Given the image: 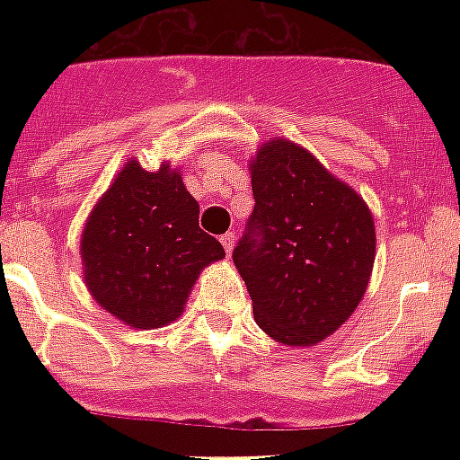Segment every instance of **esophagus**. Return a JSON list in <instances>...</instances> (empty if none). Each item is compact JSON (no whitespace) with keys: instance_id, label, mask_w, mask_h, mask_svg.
I'll return each mask as SVG.
<instances>
[{"instance_id":"esophagus-1","label":"esophagus","mask_w":460,"mask_h":460,"mask_svg":"<svg viewBox=\"0 0 460 460\" xmlns=\"http://www.w3.org/2000/svg\"><path fill=\"white\" fill-rule=\"evenodd\" d=\"M222 245L224 251H226V255H231V252H234V245H236V234H224Z\"/></svg>"}]
</instances>
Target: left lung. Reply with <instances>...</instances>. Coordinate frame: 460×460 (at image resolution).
Instances as JSON below:
<instances>
[{
	"instance_id": "8db88e82",
	"label": "left lung",
	"mask_w": 460,
	"mask_h": 460,
	"mask_svg": "<svg viewBox=\"0 0 460 460\" xmlns=\"http://www.w3.org/2000/svg\"><path fill=\"white\" fill-rule=\"evenodd\" d=\"M248 169L255 209L234 265L258 327L284 346H314L367 291L377 243L372 212L294 140L262 143Z\"/></svg>"
}]
</instances>
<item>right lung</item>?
<instances>
[{"instance_id": "1", "label": "right lung", "mask_w": 460, "mask_h": 460, "mask_svg": "<svg viewBox=\"0 0 460 460\" xmlns=\"http://www.w3.org/2000/svg\"><path fill=\"white\" fill-rule=\"evenodd\" d=\"M198 215L181 169L162 162L147 172L128 159L81 234L83 279L97 305L133 329L179 320L202 270L224 258Z\"/></svg>"}]
</instances>
